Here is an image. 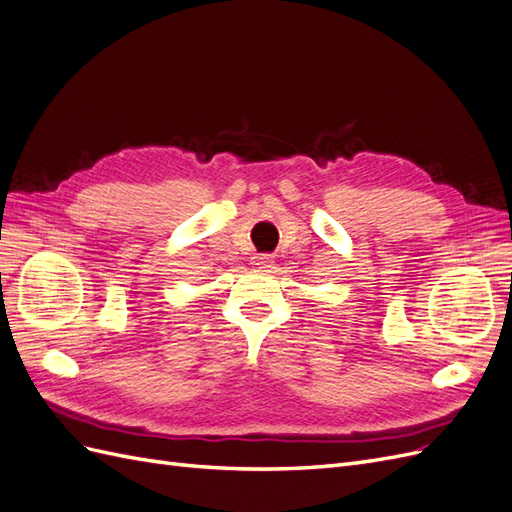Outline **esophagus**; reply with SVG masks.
<instances>
[{
    "label": "esophagus",
    "instance_id": "34e87169",
    "mask_svg": "<svg viewBox=\"0 0 512 512\" xmlns=\"http://www.w3.org/2000/svg\"><path fill=\"white\" fill-rule=\"evenodd\" d=\"M252 265L260 271H265L273 265V258L269 254H256V256H252Z\"/></svg>",
    "mask_w": 512,
    "mask_h": 512
}]
</instances>
